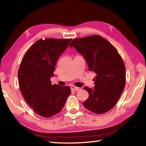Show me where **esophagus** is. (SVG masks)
I'll return each instance as SVG.
<instances>
[{
  "label": "esophagus",
  "mask_w": 146,
  "mask_h": 146,
  "mask_svg": "<svg viewBox=\"0 0 146 146\" xmlns=\"http://www.w3.org/2000/svg\"><path fill=\"white\" fill-rule=\"evenodd\" d=\"M71 90L73 91H78L79 90H80V88H78V87H76V86H71Z\"/></svg>",
  "instance_id": "34e87169"
}]
</instances>
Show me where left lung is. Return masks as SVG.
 <instances>
[{
    "mask_svg": "<svg viewBox=\"0 0 146 146\" xmlns=\"http://www.w3.org/2000/svg\"><path fill=\"white\" fill-rule=\"evenodd\" d=\"M70 47L84 56L89 70L96 73L94 89L84 88L89 97L83 106L97 114L110 111L125 88V68L122 57L111 44L99 35L74 39Z\"/></svg>",
    "mask_w": 146,
    "mask_h": 146,
    "instance_id": "obj_1",
    "label": "left lung"
}]
</instances>
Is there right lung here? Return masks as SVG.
I'll return each instance as SVG.
<instances>
[{"mask_svg":"<svg viewBox=\"0 0 146 146\" xmlns=\"http://www.w3.org/2000/svg\"><path fill=\"white\" fill-rule=\"evenodd\" d=\"M72 39H40L27 51L18 71L19 85L26 102L44 117L57 114L71 93L69 86L52 85L56 61Z\"/></svg>","mask_w":146,"mask_h":146,"instance_id":"add662e5","label":"right lung"}]
</instances>
